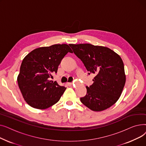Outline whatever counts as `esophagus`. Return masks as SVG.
<instances>
[{"label": "esophagus", "instance_id": "1", "mask_svg": "<svg viewBox=\"0 0 146 146\" xmlns=\"http://www.w3.org/2000/svg\"><path fill=\"white\" fill-rule=\"evenodd\" d=\"M67 85L69 86H71L72 85V83H70V82H67Z\"/></svg>", "mask_w": 146, "mask_h": 146}]
</instances>
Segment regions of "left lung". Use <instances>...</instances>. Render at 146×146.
<instances>
[{
    "label": "left lung",
    "instance_id": "left-lung-1",
    "mask_svg": "<svg viewBox=\"0 0 146 146\" xmlns=\"http://www.w3.org/2000/svg\"><path fill=\"white\" fill-rule=\"evenodd\" d=\"M85 65L88 74H95L86 86L81 102L94 111L109 108L118 100L125 83L124 66L120 56L109 48L90 44H69Z\"/></svg>",
    "mask_w": 146,
    "mask_h": 146
}]
</instances>
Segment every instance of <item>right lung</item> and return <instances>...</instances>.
Here are the masks:
<instances>
[{"label": "right lung", "instance_id": "add662e5", "mask_svg": "<svg viewBox=\"0 0 146 146\" xmlns=\"http://www.w3.org/2000/svg\"><path fill=\"white\" fill-rule=\"evenodd\" d=\"M67 44H54L36 48L22 60L17 81L27 103L33 108L44 110L56 104L66 88L50 80L57 72L61 61L67 52Z\"/></svg>", "mask_w": 146, "mask_h": 146}]
</instances>
